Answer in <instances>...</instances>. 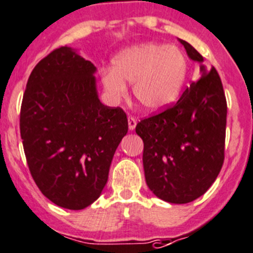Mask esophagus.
<instances>
[{
    "label": "esophagus",
    "mask_w": 253,
    "mask_h": 253,
    "mask_svg": "<svg viewBox=\"0 0 253 253\" xmlns=\"http://www.w3.org/2000/svg\"><path fill=\"white\" fill-rule=\"evenodd\" d=\"M136 126H137V120L134 119V117L128 116V128H129V131H133V129L136 128Z\"/></svg>",
    "instance_id": "obj_1"
}]
</instances>
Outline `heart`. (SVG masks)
Returning <instances> with one entry per match:
<instances>
[{
  "label": "heart",
  "mask_w": 253,
  "mask_h": 253,
  "mask_svg": "<svg viewBox=\"0 0 253 253\" xmlns=\"http://www.w3.org/2000/svg\"><path fill=\"white\" fill-rule=\"evenodd\" d=\"M188 63L180 48L158 42L127 47L112 60V68L101 71V84L111 100L121 101L133 83V95L144 111L165 110L180 96Z\"/></svg>",
  "instance_id": "heart-1"
}]
</instances>
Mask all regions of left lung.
<instances>
[{
  "label": "left lung",
  "instance_id": "obj_1",
  "mask_svg": "<svg viewBox=\"0 0 253 253\" xmlns=\"http://www.w3.org/2000/svg\"><path fill=\"white\" fill-rule=\"evenodd\" d=\"M195 62L203 57L178 39ZM226 99L215 68L201 65V78L177 103L142 120L136 133L143 139V168L149 190L160 200L190 203L207 192L224 163Z\"/></svg>",
  "mask_w": 253,
  "mask_h": 253
}]
</instances>
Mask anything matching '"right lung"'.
I'll return each mask as SVG.
<instances>
[{"label": "right lung", "instance_id": "right-lung-1", "mask_svg": "<svg viewBox=\"0 0 253 253\" xmlns=\"http://www.w3.org/2000/svg\"><path fill=\"white\" fill-rule=\"evenodd\" d=\"M95 72L77 50L56 48L30 73L20 108L30 174L45 197L72 211L100 197L128 131L124 110L99 99Z\"/></svg>", "mask_w": 253, "mask_h": 253}]
</instances>
